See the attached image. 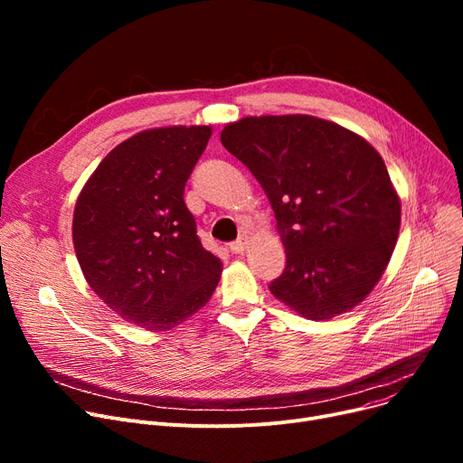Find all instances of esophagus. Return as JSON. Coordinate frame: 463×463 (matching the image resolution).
<instances>
[{"label": "esophagus", "instance_id": "34e87169", "mask_svg": "<svg viewBox=\"0 0 463 463\" xmlns=\"http://www.w3.org/2000/svg\"><path fill=\"white\" fill-rule=\"evenodd\" d=\"M246 246H248V238H238L236 241H231L229 244V251L231 253H244V250H246Z\"/></svg>", "mask_w": 463, "mask_h": 463}]
</instances>
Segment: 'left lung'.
<instances>
[{"instance_id":"left-lung-1","label":"left lung","mask_w":463,"mask_h":463,"mask_svg":"<svg viewBox=\"0 0 463 463\" xmlns=\"http://www.w3.org/2000/svg\"><path fill=\"white\" fill-rule=\"evenodd\" d=\"M269 197L287 266L270 293L313 321L366 298L392 257L402 208L383 157L332 121L250 116L222 131Z\"/></svg>"}]
</instances>
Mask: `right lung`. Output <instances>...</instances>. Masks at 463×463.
I'll return each mask as SVG.
<instances>
[{
	"mask_svg": "<svg viewBox=\"0 0 463 463\" xmlns=\"http://www.w3.org/2000/svg\"><path fill=\"white\" fill-rule=\"evenodd\" d=\"M212 129L137 133L95 168L79 194L72 244L86 281L121 319L168 330L197 313L222 278L184 189Z\"/></svg>",
	"mask_w": 463,
	"mask_h": 463,
	"instance_id": "1",
	"label": "right lung"
}]
</instances>
